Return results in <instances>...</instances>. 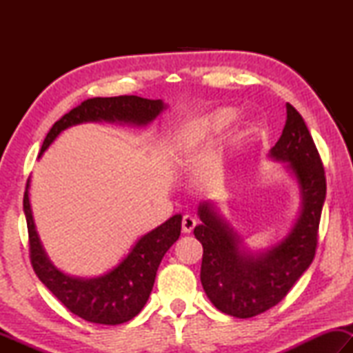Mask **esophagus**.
I'll use <instances>...</instances> for the list:
<instances>
[{
	"instance_id": "obj_1",
	"label": "esophagus",
	"mask_w": 353,
	"mask_h": 353,
	"mask_svg": "<svg viewBox=\"0 0 353 353\" xmlns=\"http://www.w3.org/2000/svg\"><path fill=\"white\" fill-rule=\"evenodd\" d=\"M194 225H196V219L191 216V214H185L183 219H182V232H183V234H190V232L194 229Z\"/></svg>"
}]
</instances>
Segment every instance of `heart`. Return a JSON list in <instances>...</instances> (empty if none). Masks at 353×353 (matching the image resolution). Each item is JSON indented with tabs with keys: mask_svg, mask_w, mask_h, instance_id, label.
<instances>
[{
	"mask_svg": "<svg viewBox=\"0 0 353 353\" xmlns=\"http://www.w3.org/2000/svg\"><path fill=\"white\" fill-rule=\"evenodd\" d=\"M234 119L235 110L230 107H223V109L214 110L204 118V121L201 123V130L204 134H218L229 126Z\"/></svg>",
	"mask_w": 353,
	"mask_h": 353,
	"instance_id": "b5f03b06",
	"label": "heart"
}]
</instances>
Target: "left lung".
Here are the masks:
<instances>
[{
	"mask_svg": "<svg viewBox=\"0 0 353 353\" xmlns=\"http://www.w3.org/2000/svg\"><path fill=\"white\" fill-rule=\"evenodd\" d=\"M268 155L283 163L301 194V210L288 234L270 248L252 250L210 199L199 204L201 224L193 232L204 248L201 283L207 297L219 312L240 319L277 305L308 270L325 201L324 166L305 121L291 104H286L283 132Z\"/></svg>",
	"mask_w": 353,
	"mask_h": 353,
	"instance_id": "1",
	"label": "left lung"
}]
</instances>
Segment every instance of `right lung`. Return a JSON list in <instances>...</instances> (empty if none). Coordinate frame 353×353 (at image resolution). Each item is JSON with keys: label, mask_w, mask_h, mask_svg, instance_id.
<instances>
[{"label": "right lung", "mask_w": 353, "mask_h": 353, "mask_svg": "<svg viewBox=\"0 0 353 353\" xmlns=\"http://www.w3.org/2000/svg\"><path fill=\"white\" fill-rule=\"evenodd\" d=\"M166 105L162 99H145L140 97L92 98L83 101L76 109L54 123L41 145L39 159L52 145L63 130L82 123H118L130 126H148ZM31 179H28L23 210H25L31 263L37 277L48 290L67 307L71 313L94 324L118 325L128 322L141 312L151 294L155 274L172 244L181 236L182 214L166 219L139 240L113 266L98 277H76L63 272L50 260L35 229L31 201Z\"/></svg>", "instance_id": "right-lung-1"}]
</instances>
